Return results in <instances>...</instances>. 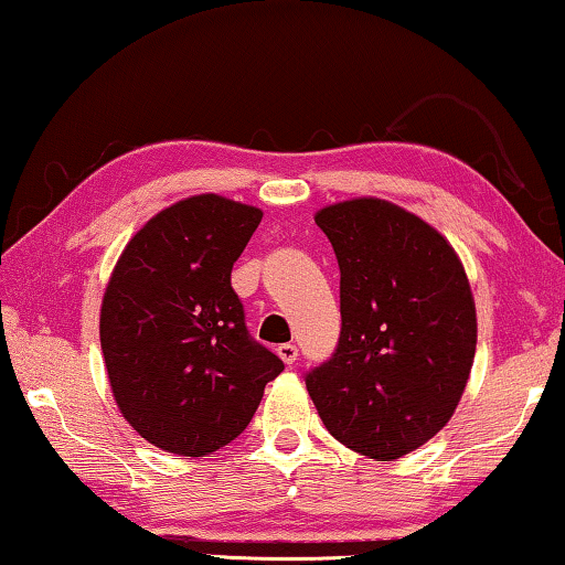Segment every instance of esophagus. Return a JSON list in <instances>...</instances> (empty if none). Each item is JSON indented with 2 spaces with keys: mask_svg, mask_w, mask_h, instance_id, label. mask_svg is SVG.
<instances>
[{
  "mask_svg": "<svg viewBox=\"0 0 565 565\" xmlns=\"http://www.w3.org/2000/svg\"><path fill=\"white\" fill-rule=\"evenodd\" d=\"M276 352H279V356L284 360V364H294V362L299 360V349H297V344H291V342L281 344L279 349H276Z\"/></svg>",
  "mask_w": 565,
  "mask_h": 565,
  "instance_id": "1",
  "label": "esophagus"
}]
</instances>
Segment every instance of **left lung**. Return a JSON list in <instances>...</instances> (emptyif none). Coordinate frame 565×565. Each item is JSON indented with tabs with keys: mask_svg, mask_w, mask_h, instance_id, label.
<instances>
[{
	"mask_svg": "<svg viewBox=\"0 0 565 565\" xmlns=\"http://www.w3.org/2000/svg\"><path fill=\"white\" fill-rule=\"evenodd\" d=\"M315 221L342 274V331L307 390L339 443L397 460L440 433L468 384L478 342L468 276L429 223L390 201L334 203Z\"/></svg>",
	"mask_w": 565,
	"mask_h": 565,
	"instance_id": "1",
	"label": "left lung"
}]
</instances>
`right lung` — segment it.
Here are the masks:
<instances>
[{"label": "right lung", "mask_w": 565, "mask_h": 565, "mask_svg": "<svg viewBox=\"0 0 565 565\" xmlns=\"http://www.w3.org/2000/svg\"><path fill=\"white\" fill-rule=\"evenodd\" d=\"M264 213L216 193L150 218L115 264L100 344L122 417L160 450L203 458L244 433L284 362L231 286Z\"/></svg>", "instance_id": "1"}]
</instances>
